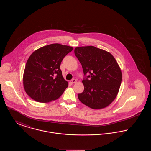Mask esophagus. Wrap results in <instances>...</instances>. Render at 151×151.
I'll return each instance as SVG.
<instances>
[{
    "label": "esophagus",
    "mask_w": 151,
    "mask_h": 151,
    "mask_svg": "<svg viewBox=\"0 0 151 151\" xmlns=\"http://www.w3.org/2000/svg\"><path fill=\"white\" fill-rule=\"evenodd\" d=\"M76 82H77V80L75 79H72V80L71 81V83L72 84H75V83H76Z\"/></svg>",
    "instance_id": "obj_1"
}]
</instances>
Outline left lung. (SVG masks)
I'll return each mask as SVG.
<instances>
[{"instance_id": "8db88e82", "label": "left lung", "mask_w": 151, "mask_h": 151, "mask_svg": "<svg viewBox=\"0 0 151 151\" xmlns=\"http://www.w3.org/2000/svg\"><path fill=\"white\" fill-rule=\"evenodd\" d=\"M74 52L85 76L79 100L93 109L107 107L116 98L122 81V72L115 58L93 46L78 47Z\"/></svg>"}]
</instances>
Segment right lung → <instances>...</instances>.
Returning <instances> with one entry per match:
<instances>
[{
	"instance_id": "1",
	"label": "right lung",
	"mask_w": 151,
	"mask_h": 151,
	"mask_svg": "<svg viewBox=\"0 0 151 151\" xmlns=\"http://www.w3.org/2000/svg\"><path fill=\"white\" fill-rule=\"evenodd\" d=\"M73 47L59 43L43 46L29 57L23 75V85L27 94L39 102L55 100L68 86L60 69L65 56Z\"/></svg>"
}]
</instances>
